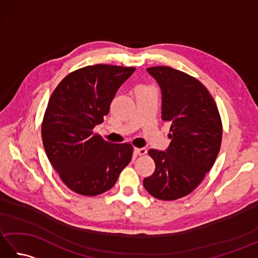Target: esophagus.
<instances>
[{"mask_svg":"<svg viewBox=\"0 0 258 258\" xmlns=\"http://www.w3.org/2000/svg\"><path fill=\"white\" fill-rule=\"evenodd\" d=\"M134 152H135L138 155H145L147 151H146V149H143V147H142V149H139V147H135Z\"/></svg>","mask_w":258,"mask_h":258,"instance_id":"1","label":"esophagus"}]
</instances>
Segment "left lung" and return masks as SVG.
<instances>
[{"mask_svg": "<svg viewBox=\"0 0 258 258\" xmlns=\"http://www.w3.org/2000/svg\"><path fill=\"white\" fill-rule=\"evenodd\" d=\"M162 93V119L171 123L165 151L151 149L155 172L143 180L149 193L163 201L188 195L215 163L222 143L220 113L200 81L168 67L146 69Z\"/></svg>", "mask_w": 258, "mask_h": 258, "instance_id": "left-lung-1", "label": "left lung"}]
</instances>
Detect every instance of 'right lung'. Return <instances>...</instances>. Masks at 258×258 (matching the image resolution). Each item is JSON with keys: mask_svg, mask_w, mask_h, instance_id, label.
Wrapping results in <instances>:
<instances>
[{"mask_svg": "<svg viewBox=\"0 0 258 258\" xmlns=\"http://www.w3.org/2000/svg\"><path fill=\"white\" fill-rule=\"evenodd\" d=\"M134 71L105 64L80 69L65 76L50 97L43 145L54 169L75 193L95 196L111 189L132 160V145L109 143L93 130Z\"/></svg>", "mask_w": 258, "mask_h": 258, "instance_id": "1", "label": "right lung"}]
</instances>
